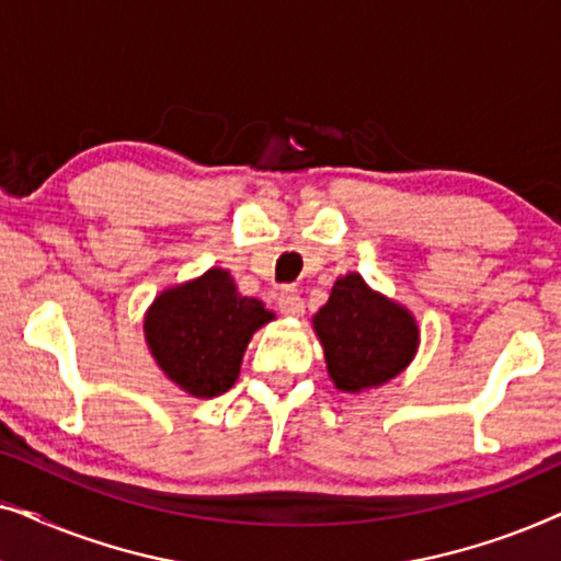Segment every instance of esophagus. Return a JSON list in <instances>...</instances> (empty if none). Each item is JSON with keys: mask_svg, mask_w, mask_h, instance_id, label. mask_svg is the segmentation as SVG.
<instances>
[{"mask_svg": "<svg viewBox=\"0 0 561 561\" xmlns=\"http://www.w3.org/2000/svg\"><path fill=\"white\" fill-rule=\"evenodd\" d=\"M278 309L280 313H286V317H301L304 313V298L298 294L296 288H283L278 294Z\"/></svg>", "mask_w": 561, "mask_h": 561, "instance_id": "1", "label": "esophagus"}]
</instances>
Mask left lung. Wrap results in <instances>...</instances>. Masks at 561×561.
Segmentation results:
<instances>
[{"label": "left lung", "mask_w": 561, "mask_h": 561, "mask_svg": "<svg viewBox=\"0 0 561 561\" xmlns=\"http://www.w3.org/2000/svg\"><path fill=\"white\" fill-rule=\"evenodd\" d=\"M329 378L347 393L378 388L411 363L419 327L409 309L390 301L350 273L334 283L332 296L313 317Z\"/></svg>", "instance_id": "8db88e82"}]
</instances>
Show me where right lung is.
<instances>
[{
  "label": "right lung",
  "instance_id": "1",
  "mask_svg": "<svg viewBox=\"0 0 561 561\" xmlns=\"http://www.w3.org/2000/svg\"><path fill=\"white\" fill-rule=\"evenodd\" d=\"M271 319L263 301L242 296L232 275L211 267L152 301L145 340L175 386L196 398H214L234 386L248 342Z\"/></svg>",
  "mask_w": 561,
  "mask_h": 561
}]
</instances>
